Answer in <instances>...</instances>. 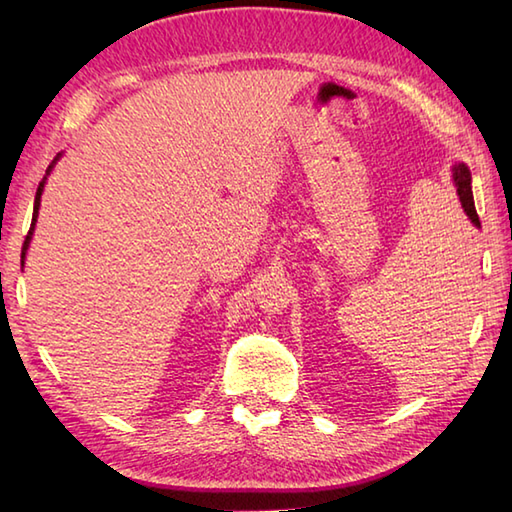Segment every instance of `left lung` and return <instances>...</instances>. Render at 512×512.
<instances>
[{
	"label": "left lung",
	"mask_w": 512,
	"mask_h": 512,
	"mask_svg": "<svg viewBox=\"0 0 512 512\" xmlns=\"http://www.w3.org/2000/svg\"><path fill=\"white\" fill-rule=\"evenodd\" d=\"M453 182H455V189H458V195H460V202H462V209L464 213L469 215V220L477 226L482 228L480 224V217H477V211H475V202H473V189H471V173H469V167L466 165H455L453 167Z\"/></svg>",
	"instance_id": "8db88e82"
}]
</instances>
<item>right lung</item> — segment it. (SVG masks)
Returning <instances> with one entry per match:
<instances>
[{
    "label": "right lung",
    "mask_w": 512,
    "mask_h": 512,
    "mask_svg": "<svg viewBox=\"0 0 512 512\" xmlns=\"http://www.w3.org/2000/svg\"><path fill=\"white\" fill-rule=\"evenodd\" d=\"M61 158V154H57V158L52 160V165L48 167V171H46V178H48V173L52 171V167H54V162H57ZM46 178H43L41 182H39V187H37V195H35V211H32V224H30V231H28V235H26V242H24V248H21V266H24V257H26V250H28V244H30V239H32V231H35V224H37V215H39V204H41V193H43V184H46Z\"/></svg>",
    "instance_id": "add662e5"
}]
</instances>
